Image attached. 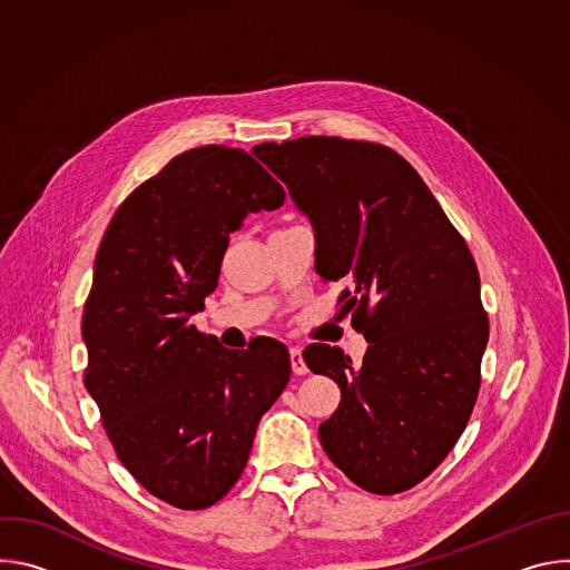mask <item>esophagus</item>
<instances>
[{
	"label": "esophagus",
	"mask_w": 570,
	"mask_h": 570,
	"mask_svg": "<svg viewBox=\"0 0 570 570\" xmlns=\"http://www.w3.org/2000/svg\"><path fill=\"white\" fill-rule=\"evenodd\" d=\"M291 367H293V372H295L297 376H302V374H306V372H308V367H306V363H304V356H302V350H299V347H291Z\"/></svg>",
	"instance_id": "34e87169"
}]
</instances>
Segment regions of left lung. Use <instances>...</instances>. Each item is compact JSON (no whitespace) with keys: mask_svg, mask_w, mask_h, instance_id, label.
Segmentation results:
<instances>
[{"mask_svg":"<svg viewBox=\"0 0 570 570\" xmlns=\"http://www.w3.org/2000/svg\"><path fill=\"white\" fill-rule=\"evenodd\" d=\"M253 155L311 220L315 273L352 282L341 313L370 343L358 365L338 347L304 350L341 385L320 444L365 492L411 490L449 455L480 387L490 322L466 243L387 146L308 135Z\"/></svg>","mask_w":570,"mask_h":570,"instance_id":"left-lung-1","label":"left lung"}]
</instances>
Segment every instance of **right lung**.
Instances as JSON below:
<instances>
[{
	"label": "right lung",
	"mask_w": 570,
	"mask_h": 570,
	"mask_svg": "<svg viewBox=\"0 0 570 570\" xmlns=\"http://www.w3.org/2000/svg\"><path fill=\"white\" fill-rule=\"evenodd\" d=\"M284 198L246 150L191 148L124 200L99 246L86 387L119 462L174 508L205 510L232 490L291 379L282 343L225 350L191 322L218 284L229 234Z\"/></svg>",
	"instance_id": "1"
}]
</instances>
